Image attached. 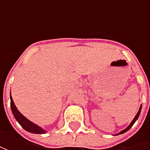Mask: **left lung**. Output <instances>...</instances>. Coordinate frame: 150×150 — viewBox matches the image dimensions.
<instances>
[{"label":"left lung","instance_id":"left-lung-1","mask_svg":"<svg viewBox=\"0 0 150 150\" xmlns=\"http://www.w3.org/2000/svg\"><path fill=\"white\" fill-rule=\"evenodd\" d=\"M141 108H142V105H140V108H139V111H138V112H137V114H136V115H135V117H134V119L132 120V122L130 123L129 125V126H128V127H127V128H126L125 129L122 130V131H120V132H119L118 134H115V135H118V134H124V133H125V132H127L128 130L130 128H131V127H132V126L134 125V124L135 123L136 120L138 119V118H139V114H140V112H141Z\"/></svg>","mask_w":150,"mask_h":150}]
</instances>
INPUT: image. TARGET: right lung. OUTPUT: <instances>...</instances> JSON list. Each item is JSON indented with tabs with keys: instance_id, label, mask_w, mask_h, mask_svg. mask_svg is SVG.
<instances>
[{
	"instance_id": "1",
	"label": "right lung",
	"mask_w": 150,
	"mask_h": 150,
	"mask_svg": "<svg viewBox=\"0 0 150 150\" xmlns=\"http://www.w3.org/2000/svg\"><path fill=\"white\" fill-rule=\"evenodd\" d=\"M10 98H11V108L12 113L14 115L16 120L19 123V124L24 129L30 132V133H32V134H45V133H47L46 130H44L42 128L38 126V124L32 123V121L27 119L24 115H22L19 112V110L17 109V108L15 105L11 95L10 97Z\"/></svg>"
}]
</instances>
